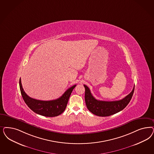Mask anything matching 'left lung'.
I'll return each instance as SVG.
<instances>
[{
    "instance_id": "8db88e82",
    "label": "left lung",
    "mask_w": 154,
    "mask_h": 154,
    "mask_svg": "<svg viewBox=\"0 0 154 154\" xmlns=\"http://www.w3.org/2000/svg\"><path fill=\"white\" fill-rule=\"evenodd\" d=\"M85 88V101L87 107L93 114L100 117H106L116 114L123 110L129 104L132 98L134 87L132 91L124 99L113 101L97 100L91 92L89 88L84 85Z\"/></svg>"
}]
</instances>
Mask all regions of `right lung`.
<instances>
[{"mask_svg": "<svg viewBox=\"0 0 154 154\" xmlns=\"http://www.w3.org/2000/svg\"><path fill=\"white\" fill-rule=\"evenodd\" d=\"M20 91L26 104L37 114L45 117H55L62 114L66 108L69 96L76 85L67 89L60 98L50 101H42L30 97L23 88L21 78L19 80Z\"/></svg>", "mask_w": 154, "mask_h": 154, "instance_id": "1", "label": "right lung"}]
</instances>
